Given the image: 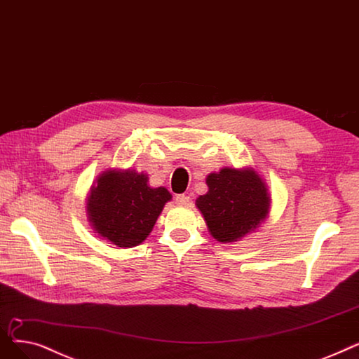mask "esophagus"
<instances>
[{
	"instance_id": "1",
	"label": "esophagus",
	"mask_w": 359,
	"mask_h": 359,
	"mask_svg": "<svg viewBox=\"0 0 359 359\" xmlns=\"http://www.w3.org/2000/svg\"><path fill=\"white\" fill-rule=\"evenodd\" d=\"M175 201H177L178 206H189L191 198H190L189 196H185V194H178V196L175 197Z\"/></svg>"
}]
</instances>
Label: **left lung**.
Wrapping results in <instances>:
<instances>
[{"label":"left lung","mask_w":359,"mask_h":359,"mask_svg":"<svg viewBox=\"0 0 359 359\" xmlns=\"http://www.w3.org/2000/svg\"><path fill=\"white\" fill-rule=\"evenodd\" d=\"M209 191L196 206L217 243L243 240L264 224L271 198L263 177L251 166L222 168L206 177Z\"/></svg>","instance_id":"left-lung-1"}]
</instances>
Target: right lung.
<instances>
[{
    "mask_svg": "<svg viewBox=\"0 0 359 359\" xmlns=\"http://www.w3.org/2000/svg\"><path fill=\"white\" fill-rule=\"evenodd\" d=\"M172 196L165 187H150L149 177L133 168H109L90 187L86 216L102 240L119 248L140 245Z\"/></svg>",
    "mask_w": 359,
    "mask_h": 359,
    "instance_id": "right-lung-1",
    "label": "right lung"
}]
</instances>
